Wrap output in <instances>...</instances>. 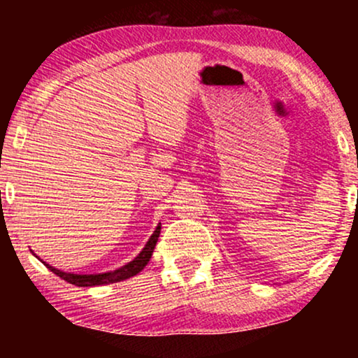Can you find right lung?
<instances>
[{"mask_svg": "<svg viewBox=\"0 0 358 358\" xmlns=\"http://www.w3.org/2000/svg\"><path fill=\"white\" fill-rule=\"evenodd\" d=\"M159 232H162V224L156 225L155 232L151 234V237H150V239H148V242L145 244V248H143L141 252H139L138 256L133 259V261H129V262H127V264L121 266V268H117V269H114V271H108V273H97V274L67 273V271L57 269V268H53L52 264H48V262L42 261V259L36 256L34 250H31V252H34V256L38 257L40 261H42L43 264L52 271L53 274H57V276H60L62 279H64V281L71 282V285H73V286H80V287L104 286V285H113V282L124 281V279H129V278L136 276L138 273H141V271L145 269V266L148 264V262H150L151 256H153V250H155L156 242H158Z\"/></svg>", "mask_w": 358, "mask_h": 358, "instance_id": "add662e5", "label": "right lung"}]
</instances>
